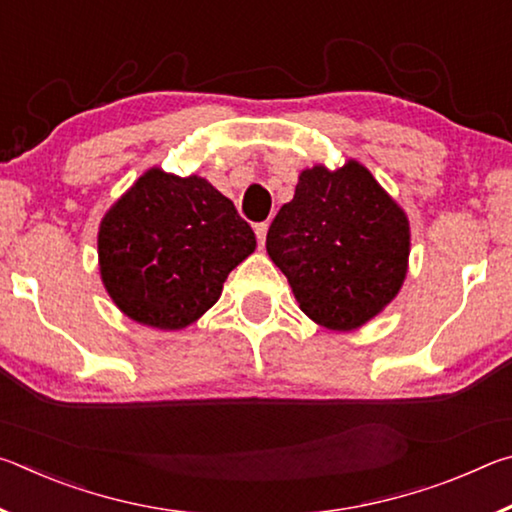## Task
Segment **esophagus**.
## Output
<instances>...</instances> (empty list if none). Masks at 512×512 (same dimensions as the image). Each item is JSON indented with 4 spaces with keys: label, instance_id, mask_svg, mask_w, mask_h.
I'll return each instance as SVG.
<instances>
[{
    "label": "esophagus",
    "instance_id": "1",
    "mask_svg": "<svg viewBox=\"0 0 512 512\" xmlns=\"http://www.w3.org/2000/svg\"><path fill=\"white\" fill-rule=\"evenodd\" d=\"M266 232H268V223H257V225H255V235H257V244H259V246H264Z\"/></svg>",
    "mask_w": 512,
    "mask_h": 512
}]
</instances>
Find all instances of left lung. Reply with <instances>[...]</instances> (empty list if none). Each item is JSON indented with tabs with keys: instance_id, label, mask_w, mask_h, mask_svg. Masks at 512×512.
I'll return each instance as SVG.
<instances>
[{
	"instance_id": "8db88e82",
	"label": "left lung",
	"mask_w": 512,
	"mask_h": 512,
	"mask_svg": "<svg viewBox=\"0 0 512 512\" xmlns=\"http://www.w3.org/2000/svg\"><path fill=\"white\" fill-rule=\"evenodd\" d=\"M409 219L363 164L300 173L266 235L268 257L287 275L300 309L329 329H354L402 289Z\"/></svg>"
}]
</instances>
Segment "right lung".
Listing matches in <instances>:
<instances>
[{
  "label": "right lung",
  "instance_id": "right-lung-1",
  "mask_svg": "<svg viewBox=\"0 0 512 512\" xmlns=\"http://www.w3.org/2000/svg\"><path fill=\"white\" fill-rule=\"evenodd\" d=\"M255 246L253 228L205 178L149 169L99 225L101 280L128 318L183 329Z\"/></svg>",
  "mask_w": 512,
  "mask_h": 512
}]
</instances>
